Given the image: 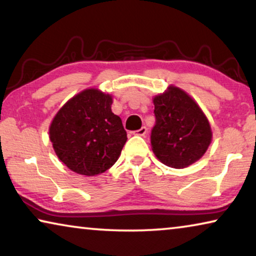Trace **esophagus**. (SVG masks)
<instances>
[{
	"label": "esophagus",
	"mask_w": 256,
	"mask_h": 256,
	"mask_svg": "<svg viewBox=\"0 0 256 256\" xmlns=\"http://www.w3.org/2000/svg\"><path fill=\"white\" fill-rule=\"evenodd\" d=\"M146 131H148V130H146V126H142L140 130H136V131H134L133 133L136 134V136H144L146 134Z\"/></svg>",
	"instance_id": "34e87169"
}]
</instances>
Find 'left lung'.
Returning <instances> with one entry per match:
<instances>
[{
	"label": "left lung",
	"mask_w": 256,
	"mask_h": 256,
	"mask_svg": "<svg viewBox=\"0 0 256 256\" xmlns=\"http://www.w3.org/2000/svg\"><path fill=\"white\" fill-rule=\"evenodd\" d=\"M156 124L151 148L168 167L185 168L200 159L212 138L209 122L198 104L177 86L154 98Z\"/></svg>",
	"instance_id": "obj_1"
}]
</instances>
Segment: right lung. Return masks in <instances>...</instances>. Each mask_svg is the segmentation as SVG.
Instances as JSON below:
<instances>
[{"label":"right lung","mask_w":256,"mask_h":256,"mask_svg":"<svg viewBox=\"0 0 256 256\" xmlns=\"http://www.w3.org/2000/svg\"><path fill=\"white\" fill-rule=\"evenodd\" d=\"M112 99L97 89H86L58 110L50 138L60 162L86 176L106 172L118 159L126 142L120 116L112 112Z\"/></svg>","instance_id":"add662e5"}]
</instances>
